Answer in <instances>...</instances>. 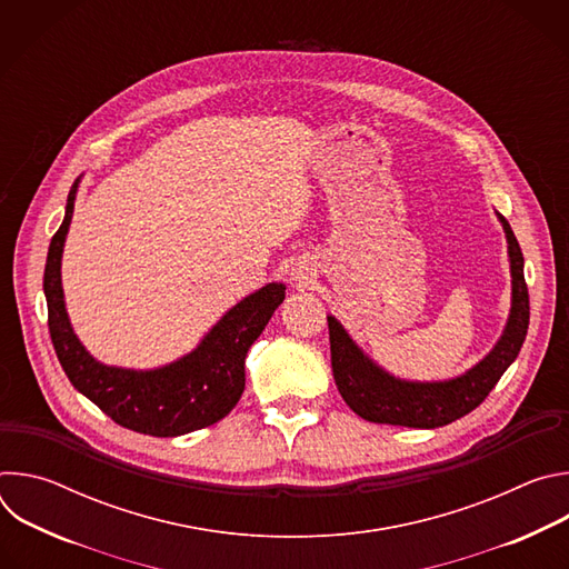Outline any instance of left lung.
<instances>
[{"label": "left lung", "instance_id": "obj_1", "mask_svg": "<svg viewBox=\"0 0 569 569\" xmlns=\"http://www.w3.org/2000/svg\"><path fill=\"white\" fill-rule=\"evenodd\" d=\"M513 277V303L502 340L468 373L448 382H405L385 373L351 342L336 317H329L331 362L336 385L349 408L373 423L405 428H441L472 412L491 393L509 365L518 358L529 329V290L525 257L511 224L500 216Z\"/></svg>", "mask_w": 569, "mask_h": 569}]
</instances>
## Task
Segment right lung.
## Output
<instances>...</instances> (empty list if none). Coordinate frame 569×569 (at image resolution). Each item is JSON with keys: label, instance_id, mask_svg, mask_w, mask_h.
Instances as JSON below:
<instances>
[{"label": "right lung", "instance_id": "obj_1", "mask_svg": "<svg viewBox=\"0 0 569 569\" xmlns=\"http://www.w3.org/2000/svg\"><path fill=\"white\" fill-rule=\"evenodd\" d=\"M78 180L67 196L64 220L51 238L44 266L49 333L71 385L114 423L150 435L180 437L224 419L246 389V356L286 299L283 283H268L236 303L200 347L154 371H130L97 362L73 336L60 286V257L73 213Z\"/></svg>", "mask_w": 569, "mask_h": 569}]
</instances>
